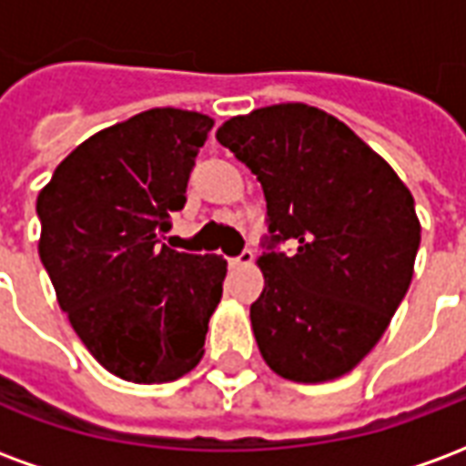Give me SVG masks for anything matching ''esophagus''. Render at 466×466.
<instances>
[{"instance_id":"34e87169","label":"esophagus","mask_w":466,"mask_h":466,"mask_svg":"<svg viewBox=\"0 0 466 466\" xmlns=\"http://www.w3.org/2000/svg\"><path fill=\"white\" fill-rule=\"evenodd\" d=\"M252 262H254V252L252 249H244L239 257H232V259H229V267H232V269H239V267H249Z\"/></svg>"}]
</instances>
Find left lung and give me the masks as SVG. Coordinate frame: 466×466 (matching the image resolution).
I'll use <instances>...</instances> for the list:
<instances>
[{"instance_id": "1", "label": "left lung", "mask_w": 466, "mask_h": 466, "mask_svg": "<svg viewBox=\"0 0 466 466\" xmlns=\"http://www.w3.org/2000/svg\"><path fill=\"white\" fill-rule=\"evenodd\" d=\"M217 142L262 184L269 217L249 309L269 370L302 384L360 364L410 289L421 227L397 172L337 116L287 102L232 116ZM289 238L294 255L274 253Z\"/></svg>"}]
</instances>
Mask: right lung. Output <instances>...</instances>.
<instances>
[{
	"label": "right lung",
	"mask_w": 466,
	"mask_h": 466,
	"mask_svg": "<svg viewBox=\"0 0 466 466\" xmlns=\"http://www.w3.org/2000/svg\"><path fill=\"white\" fill-rule=\"evenodd\" d=\"M214 119L159 106L76 147L36 197L39 257L76 337L106 371L162 384L204 357L227 262L159 247Z\"/></svg>",
	"instance_id": "right-lung-1"
}]
</instances>
